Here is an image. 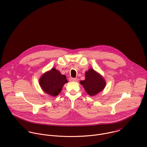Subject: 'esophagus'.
Here are the masks:
<instances>
[{
	"instance_id": "obj_1",
	"label": "esophagus",
	"mask_w": 147,
	"mask_h": 147,
	"mask_svg": "<svg viewBox=\"0 0 147 147\" xmlns=\"http://www.w3.org/2000/svg\"><path fill=\"white\" fill-rule=\"evenodd\" d=\"M69 81H70V82H77V78H69Z\"/></svg>"
}]
</instances>
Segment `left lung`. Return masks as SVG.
<instances>
[{"mask_svg": "<svg viewBox=\"0 0 147 147\" xmlns=\"http://www.w3.org/2000/svg\"><path fill=\"white\" fill-rule=\"evenodd\" d=\"M80 84L90 96H94L102 91L106 87V80L103 76L93 69L85 72V80L81 81Z\"/></svg>", "mask_w": 147, "mask_h": 147, "instance_id": "left-lung-1", "label": "left lung"}]
</instances>
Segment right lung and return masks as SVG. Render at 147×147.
Here are the masks:
<instances>
[{"instance_id": "add662e5", "label": "right lung", "mask_w": 147, "mask_h": 147, "mask_svg": "<svg viewBox=\"0 0 147 147\" xmlns=\"http://www.w3.org/2000/svg\"><path fill=\"white\" fill-rule=\"evenodd\" d=\"M67 82L66 76L62 75L55 67L42 74L39 79V84L42 91L53 96H57Z\"/></svg>"}]
</instances>
